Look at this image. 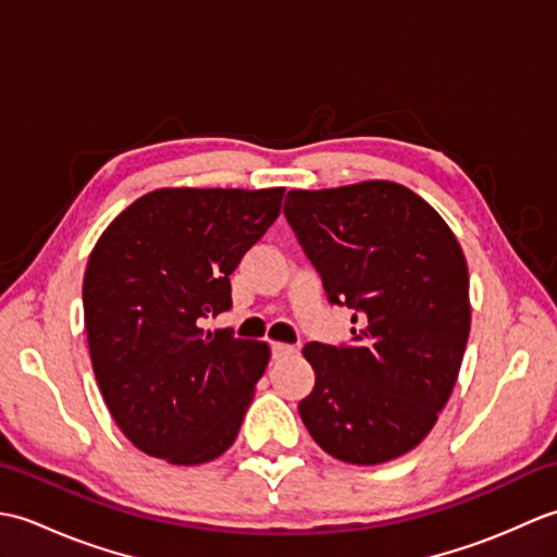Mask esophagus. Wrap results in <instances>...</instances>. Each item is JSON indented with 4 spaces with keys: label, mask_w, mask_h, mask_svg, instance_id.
Masks as SVG:
<instances>
[{
    "label": "esophagus",
    "mask_w": 557,
    "mask_h": 557,
    "mask_svg": "<svg viewBox=\"0 0 557 557\" xmlns=\"http://www.w3.org/2000/svg\"><path fill=\"white\" fill-rule=\"evenodd\" d=\"M294 351H297V347L294 345H285V342H272V357L275 359H287Z\"/></svg>",
    "instance_id": "1"
}]
</instances>
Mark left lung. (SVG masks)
Masks as SVG:
<instances>
[{
	"label": "left lung",
	"instance_id": "left-lung-1",
	"mask_svg": "<svg viewBox=\"0 0 557 557\" xmlns=\"http://www.w3.org/2000/svg\"><path fill=\"white\" fill-rule=\"evenodd\" d=\"M285 215L351 315V347L309 342L313 393L299 413L313 441L347 465H383L437 421L465 359L469 270L447 222L411 188L371 180L289 191Z\"/></svg>",
	"mask_w": 557,
	"mask_h": 557
}]
</instances>
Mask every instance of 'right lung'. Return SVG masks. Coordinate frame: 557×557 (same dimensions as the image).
I'll use <instances>...</instances> for the list:
<instances>
[{
  "mask_svg": "<svg viewBox=\"0 0 557 557\" xmlns=\"http://www.w3.org/2000/svg\"><path fill=\"white\" fill-rule=\"evenodd\" d=\"M282 198V186L156 188L90 251L83 315L92 373L140 453L194 467L232 447L270 347L200 323L232 306L230 275Z\"/></svg>",
  "mask_w": 557,
  "mask_h": 557,
  "instance_id": "add662e5",
  "label": "right lung"
}]
</instances>
